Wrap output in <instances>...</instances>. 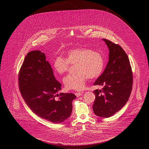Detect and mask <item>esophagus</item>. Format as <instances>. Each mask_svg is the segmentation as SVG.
I'll use <instances>...</instances> for the list:
<instances>
[{"label": "esophagus", "instance_id": "esophagus-1", "mask_svg": "<svg viewBox=\"0 0 149 149\" xmlns=\"http://www.w3.org/2000/svg\"><path fill=\"white\" fill-rule=\"evenodd\" d=\"M82 93H83V92H76L75 93V95L77 97H79V96H80L82 95Z\"/></svg>", "mask_w": 149, "mask_h": 149}]
</instances>
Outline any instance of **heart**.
Returning a JSON list of instances; mask_svg holds the SVG:
<instances>
[{
  "label": "heart",
  "mask_w": 149,
  "mask_h": 149,
  "mask_svg": "<svg viewBox=\"0 0 149 149\" xmlns=\"http://www.w3.org/2000/svg\"><path fill=\"white\" fill-rule=\"evenodd\" d=\"M75 64L76 73L66 76L63 81L66 89L80 91L88 78L95 79L102 74L104 59L99 52L91 49L76 47L67 52L66 58L60 56L56 57L53 67L56 72L63 74L68 70L70 64Z\"/></svg>",
  "instance_id": "obj_1"
}]
</instances>
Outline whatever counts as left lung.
<instances>
[{
	"instance_id": "obj_1",
	"label": "left lung",
	"mask_w": 149,
	"mask_h": 149,
	"mask_svg": "<svg viewBox=\"0 0 149 149\" xmlns=\"http://www.w3.org/2000/svg\"><path fill=\"white\" fill-rule=\"evenodd\" d=\"M109 49V61L103 73L94 83L101 85L102 90L93 91L95 114L109 118L126 104L132 91L133 76L127 54L118 44L103 39Z\"/></svg>"
}]
</instances>
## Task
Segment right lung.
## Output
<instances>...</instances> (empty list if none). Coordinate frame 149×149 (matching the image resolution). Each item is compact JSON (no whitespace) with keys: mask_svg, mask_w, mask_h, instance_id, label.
<instances>
[{"mask_svg":"<svg viewBox=\"0 0 149 149\" xmlns=\"http://www.w3.org/2000/svg\"><path fill=\"white\" fill-rule=\"evenodd\" d=\"M18 83L25 103L40 118L60 123L70 117L76 96L72 93L58 94L61 84L40 50L27 53L19 72Z\"/></svg>","mask_w":149,"mask_h":149,"instance_id":"obj_1","label":"right lung"}]
</instances>
